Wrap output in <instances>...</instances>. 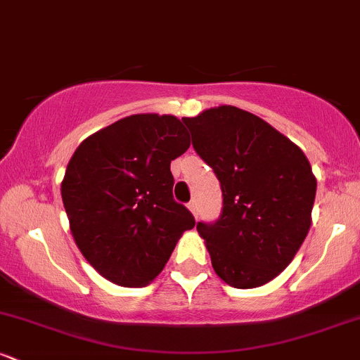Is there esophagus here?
Masks as SVG:
<instances>
[{"label": "esophagus", "mask_w": 360, "mask_h": 360, "mask_svg": "<svg viewBox=\"0 0 360 360\" xmlns=\"http://www.w3.org/2000/svg\"><path fill=\"white\" fill-rule=\"evenodd\" d=\"M188 208H189V212L193 213V217L198 218V205H196V201H191V203L188 205Z\"/></svg>", "instance_id": "esophagus-1"}]
</instances>
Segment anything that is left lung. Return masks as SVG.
<instances>
[{
    "label": "left lung",
    "mask_w": 360,
    "mask_h": 360,
    "mask_svg": "<svg viewBox=\"0 0 360 360\" xmlns=\"http://www.w3.org/2000/svg\"><path fill=\"white\" fill-rule=\"evenodd\" d=\"M183 122L221 184L220 220L196 225L213 269L233 288L264 286L286 269L311 226L316 177L309 160L286 135L237 106Z\"/></svg>",
    "instance_id": "8db88e82"
}]
</instances>
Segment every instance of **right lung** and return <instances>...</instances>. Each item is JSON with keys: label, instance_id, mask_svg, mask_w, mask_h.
I'll return each instance as SVG.
<instances>
[{"label": "right lung", "instance_id": "obj_1", "mask_svg": "<svg viewBox=\"0 0 360 360\" xmlns=\"http://www.w3.org/2000/svg\"><path fill=\"white\" fill-rule=\"evenodd\" d=\"M191 146L174 115H130L76 148L60 184L77 249L105 279L123 288L152 283L193 214L172 200L171 160Z\"/></svg>", "mask_w": 360, "mask_h": 360}]
</instances>
